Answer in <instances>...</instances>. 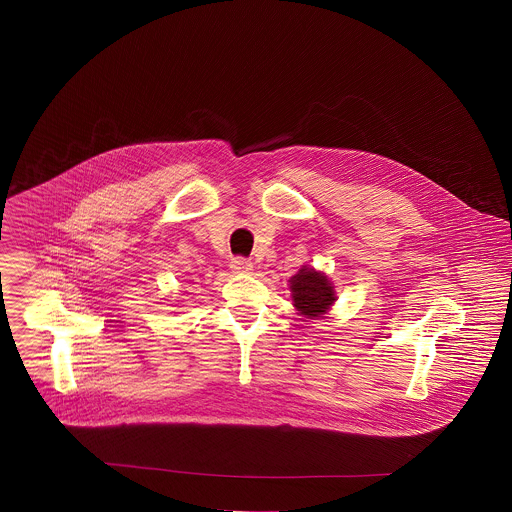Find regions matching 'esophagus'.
<instances>
[{"label":"esophagus","mask_w":512,"mask_h":512,"mask_svg":"<svg viewBox=\"0 0 512 512\" xmlns=\"http://www.w3.org/2000/svg\"><path fill=\"white\" fill-rule=\"evenodd\" d=\"M230 268L234 274H248L252 270V262L242 258V256H236L230 260Z\"/></svg>","instance_id":"esophagus-1"}]
</instances>
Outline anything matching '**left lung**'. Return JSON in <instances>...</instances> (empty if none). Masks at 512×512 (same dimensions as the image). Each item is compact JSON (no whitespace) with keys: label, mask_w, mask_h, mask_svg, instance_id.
<instances>
[{"label":"left lung","mask_w":512,"mask_h":512,"mask_svg":"<svg viewBox=\"0 0 512 512\" xmlns=\"http://www.w3.org/2000/svg\"><path fill=\"white\" fill-rule=\"evenodd\" d=\"M293 303L301 315L313 319L323 315L335 301V292L327 278L315 270L301 268L292 280Z\"/></svg>","instance_id":"1"}]
</instances>
